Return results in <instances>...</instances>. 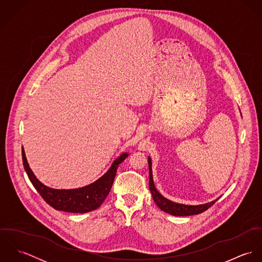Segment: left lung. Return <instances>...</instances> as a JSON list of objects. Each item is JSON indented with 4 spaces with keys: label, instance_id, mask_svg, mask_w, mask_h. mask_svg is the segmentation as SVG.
Segmentation results:
<instances>
[{
    "label": "left lung",
    "instance_id": "obj_1",
    "mask_svg": "<svg viewBox=\"0 0 262 262\" xmlns=\"http://www.w3.org/2000/svg\"><path fill=\"white\" fill-rule=\"evenodd\" d=\"M148 166H149V189L153 198V201L157 205V207L162 210L163 212L170 214L172 216H191V215H198L206 210H208L211 206H213L218 200H214L212 202L206 203V204H200V205H185V204H179L176 202H172L166 198H164L154 186L153 177H152V161L150 156H148Z\"/></svg>",
    "mask_w": 262,
    "mask_h": 262
}]
</instances>
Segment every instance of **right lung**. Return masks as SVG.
<instances>
[{"label": "right lung", "instance_id": "right-lung-1", "mask_svg": "<svg viewBox=\"0 0 262 262\" xmlns=\"http://www.w3.org/2000/svg\"><path fill=\"white\" fill-rule=\"evenodd\" d=\"M128 155V152L121 153L101 178L88 186L71 189H57L47 187L38 180L29 166L25 151H22L23 165L33 187L49 206L57 211L69 213H88L98 209L110 192L119 164Z\"/></svg>", "mask_w": 262, "mask_h": 262}]
</instances>
